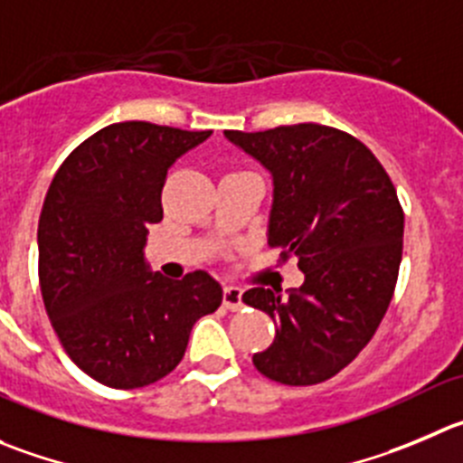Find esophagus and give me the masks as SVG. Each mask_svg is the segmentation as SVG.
Masks as SVG:
<instances>
[{"label":"esophagus","instance_id":"34e87169","mask_svg":"<svg viewBox=\"0 0 463 463\" xmlns=\"http://www.w3.org/2000/svg\"><path fill=\"white\" fill-rule=\"evenodd\" d=\"M222 305L227 307L229 311L243 309V290H241L239 286H224Z\"/></svg>","mask_w":463,"mask_h":463}]
</instances>
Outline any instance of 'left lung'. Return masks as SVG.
Listing matches in <instances>:
<instances>
[{
  "label": "left lung",
  "mask_w": 463,
  "mask_h": 463,
  "mask_svg": "<svg viewBox=\"0 0 463 463\" xmlns=\"http://www.w3.org/2000/svg\"><path fill=\"white\" fill-rule=\"evenodd\" d=\"M224 136L270 170L268 245L305 272L288 298L263 286L243 293L245 305L279 327L252 364L279 384H320L368 345L389 309L402 259L398 193L375 154L334 127L302 122Z\"/></svg>",
  "instance_id": "left-lung-1"
}]
</instances>
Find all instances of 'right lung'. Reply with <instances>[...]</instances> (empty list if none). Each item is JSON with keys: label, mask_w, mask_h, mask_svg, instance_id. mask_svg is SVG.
I'll return each mask as SVG.
<instances>
[{"label": "right lung", "mask_w": 463, "mask_h": 463, "mask_svg": "<svg viewBox=\"0 0 463 463\" xmlns=\"http://www.w3.org/2000/svg\"><path fill=\"white\" fill-rule=\"evenodd\" d=\"M211 131L116 122L68 154L38 220V279L70 359L111 389H140L179 366L197 318L222 288L204 270L149 272L147 227L161 222L168 168Z\"/></svg>", "instance_id": "1"}]
</instances>
